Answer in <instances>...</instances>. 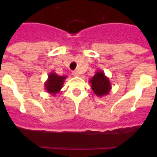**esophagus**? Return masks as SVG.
<instances>
[{
	"label": "esophagus",
	"mask_w": 157,
	"mask_h": 157,
	"mask_svg": "<svg viewBox=\"0 0 157 157\" xmlns=\"http://www.w3.org/2000/svg\"><path fill=\"white\" fill-rule=\"evenodd\" d=\"M71 73H72V75H73L74 76H80V75H79V72L77 71H73L72 72H71Z\"/></svg>",
	"instance_id": "esophagus-1"
}]
</instances>
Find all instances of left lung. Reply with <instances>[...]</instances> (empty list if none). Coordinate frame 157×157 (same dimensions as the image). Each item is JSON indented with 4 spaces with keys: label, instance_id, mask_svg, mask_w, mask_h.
Segmentation results:
<instances>
[{
    "label": "left lung",
    "instance_id": "1",
    "mask_svg": "<svg viewBox=\"0 0 157 157\" xmlns=\"http://www.w3.org/2000/svg\"><path fill=\"white\" fill-rule=\"evenodd\" d=\"M90 83L91 84V88L94 93L98 97H103L108 94L112 89L109 78L105 76L102 70L96 71L94 76L90 79Z\"/></svg>",
    "mask_w": 157,
    "mask_h": 157
}]
</instances>
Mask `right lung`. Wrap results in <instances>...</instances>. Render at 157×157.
Here are the masks:
<instances>
[{
  "mask_svg": "<svg viewBox=\"0 0 157 157\" xmlns=\"http://www.w3.org/2000/svg\"><path fill=\"white\" fill-rule=\"evenodd\" d=\"M67 78L66 76H59L55 72H50L48 76L47 81L45 82V88L47 93L55 95L61 90L63 86L64 81Z\"/></svg>",
  "mask_w": 157,
  "mask_h": 157,
  "instance_id": "right-lung-1",
  "label": "right lung"
}]
</instances>
